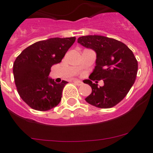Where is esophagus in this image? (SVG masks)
I'll use <instances>...</instances> for the list:
<instances>
[{"mask_svg": "<svg viewBox=\"0 0 153 153\" xmlns=\"http://www.w3.org/2000/svg\"><path fill=\"white\" fill-rule=\"evenodd\" d=\"M74 83H75L76 85H77V86H82V85L83 84V82H82V81H79V80H74Z\"/></svg>", "mask_w": 153, "mask_h": 153, "instance_id": "1", "label": "esophagus"}]
</instances>
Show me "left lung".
Returning <instances> with one entry per match:
<instances>
[{
  "mask_svg": "<svg viewBox=\"0 0 153 153\" xmlns=\"http://www.w3.org/2000/svg\"><path fill=\"white\" fill-rule=\"evenodd\" d=\"M77 42L97 53L96 67L89 78L102 79L104 83L98 88L89 80L92 93L85 100L99 108L113 107L123 100L136 80L138 62L133 53L121 41L103 36H83Z\"/></svg>",
  "mask_w": 153,
  "mask_h": 153,
  "instance_id": "1",
  "label": "left lung"
}]
</instances>
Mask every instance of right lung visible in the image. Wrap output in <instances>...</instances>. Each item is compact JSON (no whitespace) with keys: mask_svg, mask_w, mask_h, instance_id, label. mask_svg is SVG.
Returning <instances> with one entry per match:
<instances>
[{"mask_svg":"<svg viewBox=\"0 0 153 153\" xmlns=\"http://www.w3.org/2000/svg\"><path fill=\"white\" fill-rule=\"evenodd\" d=\"M76 40L75 36L54 37L36 42L16 58L13 73L18 94L32 109L47 111L60 103L68 82L60 83L48 77L51 67L61 62Z\"/></svg>","mask_w":153,"mask_h":153,"instance_id":"add662e5","label":"right lung"}]
</instances>
